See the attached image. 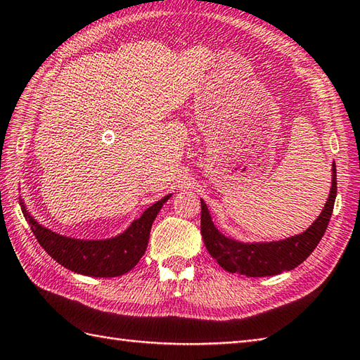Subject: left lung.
I'll return each mask as SVG.
<instances>
[{"label":"left lung","instance_id":"8db88e82","mask_svg":"<svg viewBox=\"0 0 360 360\" xmlns=\"http://www.w3.org/2000/svg\"><path fill=\"white\" fill-rule=\"evenodd\" d=\"M335 195H338V178H335V165H333L330 196L325 209L308 231L283 241L255 244L238 243L218 232L212 223L207 205L201 200V235L204 244L209 254L227 272H236L246 277H267V275L290 271L303 263L322 240L333 215Z\"/></svg>","mask_w":360,"mask_h":360}]
</instances>
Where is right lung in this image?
Masks as SVG:
<instances>
[{"mask_svg":"<svg viewBox=\"0 0 360 360\" xmlns=\"http://www.w3.org/2000/svg\"><path fill=\"white\" fill-rule=\"evenodd\" d=\"M170 198L167 195L142 213L139 219L129 226L127 232L111 240L85 241L62 236L48 231L30 218L25 205L21 204L30 231L34 232L37 241L57 263L72 272L91 275V277H117L124 275L139 263L147 249L151 224L164 202Z\"/></svg>","mask_w":360,"mask_h":360,"instance_id":"1","label":"right lung"}]
</instances>
